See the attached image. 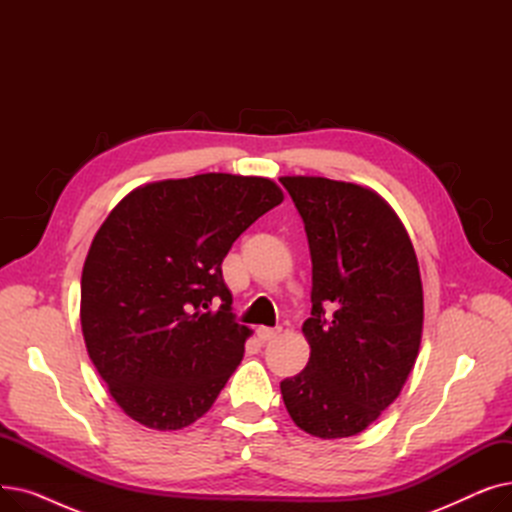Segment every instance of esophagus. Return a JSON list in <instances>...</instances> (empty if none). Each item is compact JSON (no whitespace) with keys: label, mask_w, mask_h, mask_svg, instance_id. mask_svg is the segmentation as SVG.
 Here are the masks:
<instances>
[{"label":"esophagus","mask_w":512,"mask_h":512,"mask_svg":"<svg viewBox=\"0 0 512 512\" xmlns=\"http://www.w3.org/2000/svg\"><path fill=\"white\" fill-rule=\"evenodd\" d=\"M280 328H257V336H259V340H263V342H267V340H274V338H278L280 336Z\"/></svg>","instance_id":"obj_1"}]
</instances>
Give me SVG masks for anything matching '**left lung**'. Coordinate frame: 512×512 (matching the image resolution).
Segmentation results:
<instances>
[{
  "label": "left lung",
  "mask_w": 512,
  "mask_h": 512,
  "mask_svg": "<svg viewBox=\"0 0 512 512\" xmlns=\"http://www.w3.org/2000/svg\"><path fill=\"white\" fill-rule=\"evenodd\" d=\"M311 251L307 367L280 384L303 432L357 436L398 398L423 334V284L396 211L367 186L282 176ZM329 315H325V311Z\"/></svg>",
  "instance_id": "obj_1"
}]
</instances>
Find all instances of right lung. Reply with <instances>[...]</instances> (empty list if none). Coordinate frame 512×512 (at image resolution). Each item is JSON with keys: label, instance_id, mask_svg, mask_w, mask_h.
Instances as JSON below:
<instances>
[{"label": "right lung", "instance_id": "obj_1", "mask_svg": "<svg viewBox=\"0 0 512 512\" xmlns=\"http://www.w3.org/2000/svg\"><path fill=\"white\" fill-rule=\"evenodd\" d=\"M282 201L270 178L209 172L137 186L107 215L83 265L80 326L130 419L174 432L211 409L251 336L234 321L222 261Z\"/></svg>", "mask_w": 512, "mask_h": 512}]
</instances>
